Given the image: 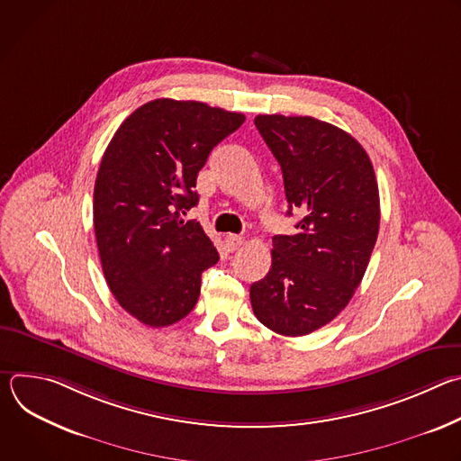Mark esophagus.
Segmentation results:
<instances>
[{
	"mask_svg": "<svg viewBox=\"0 0 461 461\" xmlns=\"http://www.w3.org/2000/svg\"><path fill=\"white\" fill-rule=\"evenodd\" d=\"M242 242H244V239H242L240 235H226V237H224V248H226V251H235V249H239V248L242 246Z\"/></svg>",
	"mask_w": 461,
	"mask_h": 461,
	"instance_id": "34e87169",
	"label": "esophagus"
}]
</instances>
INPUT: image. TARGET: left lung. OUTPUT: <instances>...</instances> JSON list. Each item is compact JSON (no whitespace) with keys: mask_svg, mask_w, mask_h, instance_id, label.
<instances>
[{"mask_svg":"<svg viewBox=\"0 0 461 461\" xmlns=\"http://www.w3.org/2000/svg\"><path fill=\"white\" fill-rule=\"evenodd\" d=\"M255 125L277 158L294 235H276L272 268L251 285L255 317L297 338L336 319L359 286L379 231L372 162L347 131L312 116L258 114Z\"/></svg>","mask_w":461,"mask_h":461,"instance_id":"1","label":"left lung"}]
</instances>
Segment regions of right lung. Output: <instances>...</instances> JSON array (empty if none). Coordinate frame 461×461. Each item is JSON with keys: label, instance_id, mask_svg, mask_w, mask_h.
<instances>
[{"label": "right lung", "instance_id": "1", "mask_svg": "<svg viewBox=\"0 0 461 461\" xmlns=\"http://www.w3.org/2000/svg\"><path fill=\"white\" fill-rule=\"evenodd\" d=\"M242 113L158 98L131 113L111 139L95 182L93 221L102 270L118 304L160 328L199 301L219 253L203 226L182 217L199 203L196 175L237 131Z\"/></svg>", "mask_w": 461, "mask_h": 461}]
</instances>
